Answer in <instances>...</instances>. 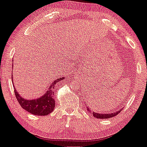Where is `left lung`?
Instances as JSON below:
<instances>
[{
    "instance_id": "left-lung-1",
    "label": "left lung",
    "mask_w": 147,
    "mask_h": 147,
    "mask_svg": "<svg viewBox=\"0 0 147 147\" xmlns=\"http://www.w3.org/2000/svg\"><path fill=\"white\" fill-rule=\"evenodd\" d=\"M87 109H88V111H90V113H91V114H92L93 116H94L95 118H100V119H107V118H111V117H113V116H116V115L118 114V113H120L121 111V110H119V111H116L114 112V113H95V112H92L91 111H90V109L88 108V107H87Z\"/></svg>"
}]
</instances>
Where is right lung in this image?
Segmentation results:
<instances>
[{
  "mask_svg": "<svg viewBox=\"0 0 147 147\" xmlns=\"http://www.w3.org/2000/svg\"><path fill=\"white\" fill-rule=\"evenodd\" d=\"M64 78H65L64 77H61L55 80L49 87L46 93H45L40 98L36 99L29 100L23 98L17 93L15 88V94L19 104L24 109L36 116H46L50 114L54 110L55 107V101L53 97L54 94L53 88L57 83ZM12 79H13V77H12Z\"/></svg>",
  "mask_w": 147,
  "mask_h": 147,
  "instance_id": "obj_1",
  "label": "right lung"
}]
</instances>
